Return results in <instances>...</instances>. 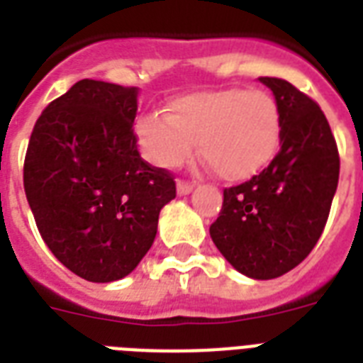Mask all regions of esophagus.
I'll return each instance as SVG.
<instances>
[{
  "label": "esophagus",
  "mask_w": 363,
  "mask_h": 363,
  "mask_svg": "<svg viewBox=\"0 0 363 363\" xmlns=\"http://www.w3.org/2000/svg\"><path fill=\"white\" fill-rule=\"evenodd\" d=\"M192 190H194V182L184 181V179H179V181H177V192L181 194V196H184V194H190Z\"/></svg>",
  "instance_id": "obj_1"
}]
</instances>
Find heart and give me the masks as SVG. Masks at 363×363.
Listing matches in <instances>:
<instances>
[{"mask_svg":"<svg viewBox=\"0 0 363 363\" xmlns=\"http://www.w3.org/2000/svg\"><path fill=\"white\" fill-rule=\"evenodd\" d=\"M282 111L277 98L259 88L228 86L177 96L167 115L143 113L135 137L143 156L158 167H175L192 154L224 181H245L264 169L279 150Z\"/></svg>","mask_w":363,"mask_h":363,"instance_id":"obj_1","label":"heart"}]
</instances>
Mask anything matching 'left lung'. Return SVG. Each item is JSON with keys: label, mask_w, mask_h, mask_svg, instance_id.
Returning a JSON list of instances; mask_svg holds the SVG:
<instances>
[{"label": "left lung", "mask_w": 363, "mask_h": 363, "mask_svg": "<svg viewBox=\"0 0 363 363\" xmlns=\"http://www.w3.org/2000/svg\"><path fill=\"white\" fill-rule=\"evenodd\" d=\"M282 111L281 150L259 175L224 188L209 228L222 256L250 279H277L320 239L339 181V150L315 99L284 79L259 77Z\"/></svg>", "instance_id": "obj_1"}]
</instances>
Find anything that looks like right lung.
Instances as JSON below:
<instances>
[{"instance_id": "obj_1", "label": "right lung", "mask_w": 363, "mask_h": 363, "mask_svg": "<svg viewBox=\"0 0 363 363\" xmlns=\"http://www.w3.org/2000/svg\"><path fill=\"white\" fill-rule=\"evenodd\" d=\"M139 88L82 79L45 107L24 160V190L50 252L75 275L111 282L152 247L175 177L137 150Z\"/></svg>"}]
</instances>
